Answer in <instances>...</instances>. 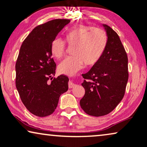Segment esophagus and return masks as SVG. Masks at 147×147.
Masks as SVG:
<instances>
[{
  "instance_id": "34e87169",
  "label": "esophagus",
  "mask_w": 147,
  "mask_h": 147,
  "mask_svg": "<svg viewBox=\"0 0 147 147\" xmlns=\"http://www.w3.org/2000/svg\"><path fill=\"white\" fill-rule=\"evenodd\" d=\"M76 85L74 82H72V81H69V83H68V86H69V88H74Z\"/></svg>"
}]
</instances>
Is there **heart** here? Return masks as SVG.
I'll return each mask as SVG.
<instances>
[{
  "mask_svg": "<svg viewBox=\"0 0 147 147\" xmlns=\"http://www.w3.org/2000/svg\"><path fill=\"white\" fill-rule=\"evenodd\" d=\"M65 41L73 46V56L67 57L58 66L59 73L73 76L84 67L95 65L101 58L107 45L108 36L103 29L88 25H76L65 34ZM51 54L60 59L65 52V43L56 37L51 43Z\"/></svg>",
  "mask_w": 147,
  "mask_h": 147,
  "instance_id": "b5f03b06",
  "label": "heart"
}]
</instances>
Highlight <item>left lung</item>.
Masks as SVG:
<instances>
[{
	"mask_svg": "<svg viewBox=\"0 0 147 147\" xmlns=\"http://www.w3.org/2000/svg\"><path fill=\"white\" fill-rule=\"evenodd\" d=\"M108 36L101 58L88 73L82 74L85 94L81 108L88 115L102 116L111 112L123 98L128 80V57L118 34L103 25Z\"/></svg>",
	"mask_w": 147,
	"mask_h": 147,
	"instance_id": "left-lung-1",
	"label": "left lung"
}]
</instances>
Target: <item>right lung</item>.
Segmentation results:
<instances>
[{"instance_id": "obj_1", "label": "right lung", "mask_w": 147, "mask_h": 147, "mask_svg": "<svg viewBox=\"0 0 147 147\" xmlns=\"http://www.w3.org/2000/svg\"><path fill=\"white\" fill-rule=\"evenodd\" d=\"M68 19H54L38 25L24 40L16 62V88L24 105L39 117L51 115L60 96L68 90L69 78L55 76L56 63L51 43ZM51 80V82L49 80Z\"/></svg>"}]
</instances>
